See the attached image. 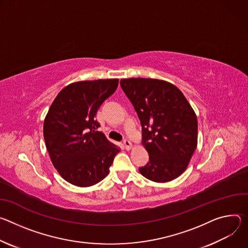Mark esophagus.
Returning a JSON list of instances; mask_svg holds the SVG:
<instances>
[{
	"label": "esophagus",
	"instance_id": "esophagus-1",
	"mask_svg": "<svg viewBox=\"0 0 248 248\" xmlns=\"http://www.w3.org/2000/svg\"><path fill=\"white\" fill-rule=\"evenodd\" d=\"M124 146H125V149L127 150V151H130L132 148H133V145H132V143L129 141V140H124Z\"/></svg>",
	"mask_w": 248,
	"mask_h": 248
}]
</instances>
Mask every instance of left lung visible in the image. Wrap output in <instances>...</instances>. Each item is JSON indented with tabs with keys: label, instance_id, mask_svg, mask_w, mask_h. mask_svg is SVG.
<instances>
[{
	"label": "left lung",
	"instance_id": "left-lung-1",
	"mask_svg": "<svg viewBox=\"0 0 248 248\" xmlns=\"http://www.w3.org/2000/svg\"><path fill=\"white\" fill-rule=\"evenodd\" d=\"M120 85L139 116L150 161L140 173L168 182L187 169L198 142L196 113L178 88L157 78H122Z\"/></svg>",
	"mask_w": 248,
	"mask_h": 248
}]
</instances>
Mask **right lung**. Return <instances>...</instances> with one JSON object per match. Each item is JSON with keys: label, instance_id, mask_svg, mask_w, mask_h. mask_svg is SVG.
I'll return each mask as SVG.
<instances>
[{"label": "right lung", "instance_id": "right-lung-1", "mask_svg": "<svg viewBox=\"0 0 248 248\" xmlns=\"http://www.w3.org/2000/svg\"><path fill=\"white\" fill-rule=\"evenodd\" d=\"M118 78L80 80L65 87L44 119L43 135L54 168L69 183L93 186L109 173L120 148L97 128L95 114L118 87Z\"/></svg>", "mask_w": 248, "mask_h": 248}]
</instances>
